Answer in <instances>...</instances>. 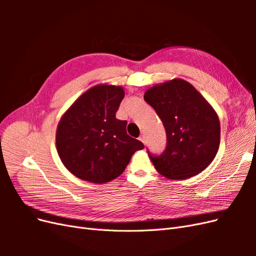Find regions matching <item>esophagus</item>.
<instances>
[{
    "label": "esophagus",
    "instance_id": "34e87169",
    "mask_svg": "<svg viewBox=\"0 0 256 256\" xmlns=\"http://www.w3.org/2000/svg\"><path fill=\"white\" fill-rule=\"evenodd\" d=\"M138 140H140L144 145H146V136L143 134V136H140V138H138Z\"/></svg>",
    "mask_w": 256,
    "mask_h": 256
}]
</instances>
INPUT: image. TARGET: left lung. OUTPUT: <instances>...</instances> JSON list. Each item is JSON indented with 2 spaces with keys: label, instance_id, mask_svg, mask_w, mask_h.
<instances>
[{
  "label": "left lung",
  "instance_id": "obj_1",
  "mask_svg": "<svg viewBox=\"0 0 256 256\" xmlns=\"http://www.w3.org/2000/svg\"><path fill=\"white\" fill-rule=\"evenodd\" d=\"M144 100L166 132V147L160 156L147 150L157 171L170 180H187L204 171L220 145V120L214 108L182 79L154 85Z\"/></svg>",
  "mask_w": 256,
  "mask_h": 256
}]
</instances>
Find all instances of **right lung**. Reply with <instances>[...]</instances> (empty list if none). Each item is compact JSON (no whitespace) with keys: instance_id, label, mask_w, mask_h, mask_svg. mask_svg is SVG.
I'll return each instance as SVG.
<instances>
[{"instance_id":"add662e5","label":"right lung","mask_w":256,"mask_h":256,"mask_svg":"<svg viewBox=\"0 0 256 256\" xmlns=\"http://www.w3.org/2000/svg\"><path fill=\"white\" fill-rule=\"evenodd\" d=\"M125 92L99 84L82 94L62 116L56 129L58 156L82 180L104 184L118 177L132 154L144 148L127 134L126 120L115 118Z\"/></svg>"}]
</instances>
